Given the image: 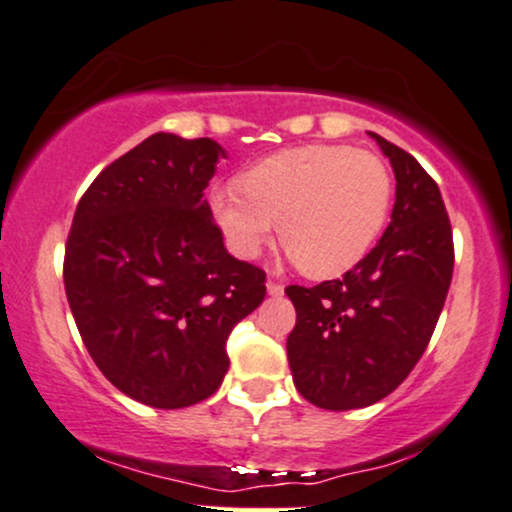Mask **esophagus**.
<instances>
[{
  "mask_svg": "<svg viewBox=\"0 0 512 512\" xmlns=\"http://www.w3.org/2000/svg\"><path fill=\"white\" fill-rule=\"evenodd\" d=\"M267 291H269V295H283V283L269 279L267 281Z\"/></svg>",
  "mask_w": 512,
  "mask_h": 512,
  "instance_id": "esophagus-1",
  "label": "esophagus"
}]
</instances>
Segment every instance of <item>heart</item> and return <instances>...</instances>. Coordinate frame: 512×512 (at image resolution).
<instances>
[{"label": "heart", "instance_id": "obj_1", "mask_svg": "<svg viewBox=\"0 0 512 512\" xmlns=\"http://www.w3.org/2000/svg\"><path fill=\"white\" fill-rule=\"evenodd\" d=\"M389 164L350 145H303L250 164L209 193V212L233 255L255 260L281 243L312 279L353 269L389 221Z\"/></svg>", "mask_w": 512, "mask_h": 512}]
</instances>
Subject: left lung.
<instances>
[{"instance_id":"8db88e82","label":"left lung","mask_w":512,"mask_h":512,"mask_svg":"<svg viewBox=\"0 0 512 512\" xmlns=\"http://www.w3.org/2000/svg\"><path fill=\"white\" fill-rule=\"evenodd\" d=\"M396 174L391 224L343 279L288 286L286 350L295 389L324 410L367 408L396 391L429 346L453 279L441 190L415 157L377 133Z\"/></svg>"}]
</instances>
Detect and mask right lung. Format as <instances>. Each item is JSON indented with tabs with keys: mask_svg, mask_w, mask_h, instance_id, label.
Here are the masks:
<instances>
[{
	"mask_svg": "<svg viewBox=\"0 0 512 512\" xmlns=\"http://www.w3.org/2000/svg\"><path fill=\"white\" fill-rule=\"evenodd\" d=\"M212 138L155 133L80 197L64 286L85 348L121 393L176 410L212 396L233 326L264 300V269L224 248L205 188Z\"/></svg>",
	"mask_w": 512,
	"mask_h": 512,
	"instance_id": "1",
	"label": "right lung"
}]
</instances>
